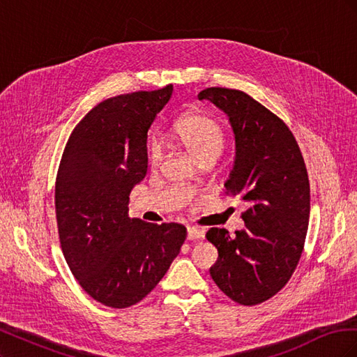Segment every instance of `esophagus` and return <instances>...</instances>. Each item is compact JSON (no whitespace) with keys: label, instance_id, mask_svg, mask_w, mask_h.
<instances>
[{"label":"esophagus","instance_id":"34e87169","mask_svg":"<svg viewBox=\"0 0 357 357\" xmlns=\"http://www.w3.org/2000/svg\"><path fill=\"white\" fill-rule=\"evenodd\" d=\"M204 236V229H199L197 226H188V240H202Z\"/></svg>","mask_w":357,"mask_h":357}]
</instances>
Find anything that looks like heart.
Listing matches in <instances>:
<instances>
[{
  "label": "heart",
  "mask_w": 357,
  "mask_h": 357,
  "mask_svg": "<svg viewBox=\"0 0 357 357\" xmlns=\"http://www.w3.org/2000/svg\"><path fill=\"white\" fill-rule=\"evenodd\" d=\"M172 135L198 162L215 159L225 146V129L218 119L199 110L181 116L172 128ZM164 155V149L158 139H150L147 146L149 162L158 167Z\"/></svg>",
  "instance_id": "heart-1"
}]
</instances>
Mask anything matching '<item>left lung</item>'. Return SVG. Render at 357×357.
Masks as SVG:
<instances>
[{
  "instance_id": "1",
  "label": "left lung",
  "mask_w": 357,
  "mask_h": 357,
  "mask_svg": "<svg viewBox=\"0 0 357 357\" xmlns=\"http://www.w3.org/2000/svg\"><path fill=\"white\" fill-rule=\"evenodd\" d=\"M198 98L229 116L236 159L225 193L248 205L241 214L245 229L229 235L211 228L205 235L219 252L210 275L238 304H262L286 286L304 250L310 220L305 162L289 126L248 93L207 88Z\"/></svg>"
}]
</instances>
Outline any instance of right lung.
Instances as JSON below:
<instances>
[{
	"label": "right lung",
	"instance_id": "1",
	"mask_svg": "<svg viewBox=\"0 0 357 357\" xmlns=\"http://www.w3.org/2000/svg\"><path fill=\"white\" fill-rule=\"evenodd\" d=\"M172 93L117 95L75 125L63 149L55 210L63 257L86 294L112 308L146 298L180 253V223H147L128 214L129 193L147 172V131Z\"/></svg>",
	"mask_w": 357,
	"mask_h": 357
}]
</instances>
